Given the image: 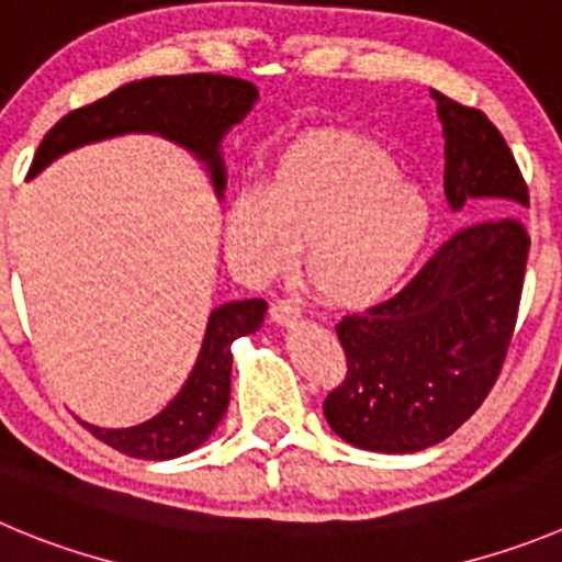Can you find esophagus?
<instances>
[{"label":"esophagus","instance_id":"1","mask_svg":"<svg viewBox=\"0 0 562 562\" xmlns=\"http://www.w3.org/2000/svg\"><path fill=\"white\" fill-rule=\"evenodd\" d=\"M271 322L277 324V327H293V324L299 322V307L293 305L291 299H277V302H271Z\"/></svg>","mask_w":562,"mask_h":562}]
</instances>
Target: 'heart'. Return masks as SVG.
I'll return each instance as SVG.
<instances>
[{
  "label": "heart",
  "mask_w": 562,
  "mask_h": 562,
  "mask_svg": "<svg viewBox=\"0 0 562 562\" xmlns=\"http://www.w3.org/2000/svg\"><path fill=\"white\" fill-rule=\"evenodd\" d=\"M432 229L416 182L380 146L358 138H307L285 151L266 186L235 188L224 207L229 263L249 282L305 271L338 307L380 302L407 277Z\"/></svg>",
  "instance_id": "obj_1"
}]
</instances>
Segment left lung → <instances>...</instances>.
I'll return each mask as SVG.
<instances>
[{
  "mask_svg": "<svg viewBox=\"0 0 562 562\" xmlns=\"http://www.w3.org/2000/svg\"><path fill=\"white\" fill-rule=\"evenodd\" d=\"M429 93L447 140V202L480 222L458 229L396 296L335 327L346 376L324 416L366 452H422L471 418L499 376L521 302V171L485 113Z\"/></svg>",
  "mask_w": 562,
  "mask_h": 562,
  "instance_id": "left-lung-1",
  "label": "left lung"
}]
</instances>
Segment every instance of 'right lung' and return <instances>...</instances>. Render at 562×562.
Listing matches in <instances>:
<instances>
[{
  "label": "right lung",
  "mask_w": 562,
  "mask_h": 562,
  "mask_svg": "<svg viewBox=\"0 0 562 562\" xmlns=\"http://www.w3.org/2000/svg\"><path fill=\"white\" fill-rule=\"evenodd\" d=\"M257 99L260 97L251 82L224 75L149 77L130 82L99 102L63 115L41 140L30 166V180L66 151L119 135L144 133L160 135L191 151L210 175L216 196L222 199L227 188L222 140L235 124L244 122ZM263 316V299L227 302L210 313L202 349L186 385L149 422L122 429L80 424L108 447L130 458L175 460L193 452L213 435L227 413L233 340L257 333Z\"/></svg>",
  "instance_id": "add662e5"
}]
</instances>
